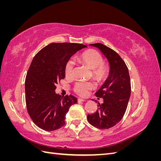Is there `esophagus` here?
<instances>
[{
    "instance_id": "obj_1",
    "label": "esophagus",
    "mask_w": 161,
    "mask_h": 161,
    "mask_svg": "<svg viewBox=\"0 0 161 161\" xmlns=\"http://www.w3.org/2000/svg\"><path fill=\"white\" fill-rule=\"evenodd\" d=\"M78 103H81V102H84V101H85V99H80V98H79V99H78Z\"/></svg>"
}]
</instances>
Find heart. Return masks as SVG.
Wrapping results in <instances>:
<instances>
[{
	"instance_id": "b5f03b06",
	"label": "heart",
	"mask_w": 161,
	"mask_h": 161,
	"mask_svg": "<svg viewBox=\"0 0 161 161\" xmlns=\"http://www.w3.org/2000/svg\"><path fill=\"white\" fill-rule=\"evenodd\" d=\"M80 60L92 69L93 79L99 82L105 80L109 76V67L103 62V57L99 52L95 50H89L83 52L79 57ZM74 62L72 60H68L64 67L65 76L71 78L74 73ZM95 87L92 82L79 81L74 86V91L80 96H86L89 92Z\"/></svg>"
}]
</instances>
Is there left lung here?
Wrapping results in <instances>:
<instances>
[{
  "instance_id": "1",
  "label": "left lung",
  "mask_w": 161,
  "mask_h": 161,
  "mask_svg": "<svg viewBox=\"0 0 161 161\" xmlns=\"http://www.w3.org/2000/svg\"><path fill=\"white\" fill-rule=\"evenodd\" d=\"M90 45L103 53L110 70L108 78L95 93L99 99H103V103H98V109L87 115V120L97 128L109 129L119 122L127 109L131 94L129 72L125 62L114 50L100 43Z\"/></svg>"
}]
</instances>
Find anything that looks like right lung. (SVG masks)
I'll list each match as a JSON object with an SVG mask.
<instances>
[{
  "mask_svg": "<svg viewBox=\"0 0 161 161\" xmlns=\"http://www.w3.org/2000/svg\"><path fill=\"white\" fill-rule=\"evenodd\" d=\"M86 46L75 43H52L36 53L25 82L27 109L39 128L53 131L65 124L70 107L77 103L73 95L56 94V85L64 79V67L76 52Z\"/></svg>",
  "mask_w": 161,
  "mask_h": 161,
  "instance_id": "1",
  "label": "right lung"
}]
</instances>
